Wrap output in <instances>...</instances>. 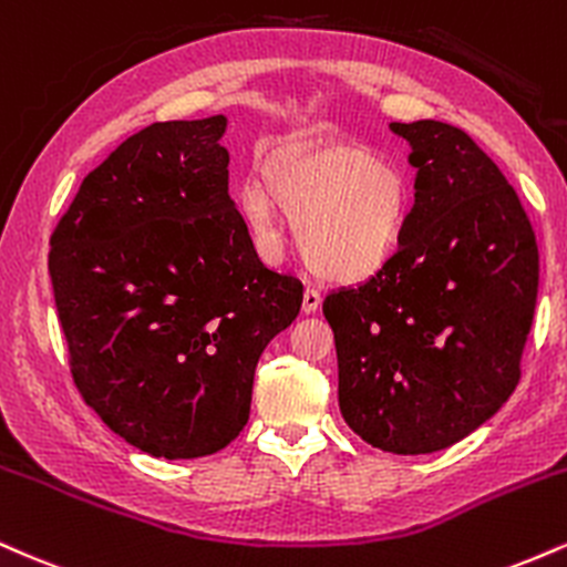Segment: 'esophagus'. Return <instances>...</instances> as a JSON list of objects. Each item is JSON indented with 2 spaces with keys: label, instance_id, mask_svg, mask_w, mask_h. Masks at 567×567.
Here are the masks:
<instances>
[{
  "label": "esophagus",
  "instance_id": "obj_1",
  "mask_svg": "<svg viewBox=\"0 0 567 567\" xmlns=\"http://www.w3.org/2000/svg\"><path fill=\"white\" fill-rule=\"evenodd\" d=\"M318 308H321V291L305 289V295H302V312H305V316H312V312H316Z\"/></svg>",
  "mask_w": 567,
  "mask_h": 567
}]
</instances>
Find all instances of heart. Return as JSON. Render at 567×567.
I'll list each match as a JSON object with an SVG mask.
<instances>
[{
	"label": "heart",
	"instance_id": "1",
	"mask_svg": "<svg viewBox=\"0 0 567 567\" xmlns=\"http://www.w3.org/2000/svg\"><path fill=\"white\" fill-rule=\"evenodd\" d=\"M233 198L265 251L281 249L291 219L305 265L339 284L388 268L411 217L409 179L363 145H276L262 156V179L244 177Z\"/></svg>",
	"mask_w": 567,
	"mask_h": 567
}]
</instances>
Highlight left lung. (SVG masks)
<instances>
[{
    "instance_id": "1",
    "label": "left lung",
    "mask_w": 567,
    "mask_h": 567,
    "mask_svg": "<svg viewBox=\"0 0 567 567\" xmlns=\"http://www.w3.org/2000/svg\"><path fill=\"white\" fill-rule=\"evenodd\" d=\"M390 130L411 145L414 209L369 281L331 291L339 411L388 454H435L507 403L534 323L538 246L517 193L467 132Z\"/></svg>"
}]
</instances>
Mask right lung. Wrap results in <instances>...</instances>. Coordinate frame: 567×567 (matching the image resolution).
<instances>
[{
  "label": "right lung",
  "instance_id": "1",
  "mask_svg": "<svg viewBox=\"0 0 567 567\" xmlns=\"http://www.w3.org/2000/svg\"><path fill=\"white\" fill-rule=\"evenodd\" d=\"M223 113L156 122L82 179L50 278L86 405L143 454H217L249 422L262 350L302 284L259 262L228 196Z\"/></svg>",
  "mask_w": 567,
  "mask_h": 567
}]
</instances>
